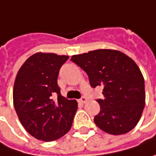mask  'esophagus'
I'll use <instances>...</instances> for the list:
<instances>
[{
	"label": "esophagus",
	"instance_id": "obj_1",
	"mask_svg": "<svg viewBox=\"0 0 156 156\" xmlns=\"http://www.w3.org/2000/svg\"><path fill=\"white\" fill-rule=\"evenodd\" d=\"M79 102H80V104H85V103L87 102V98H86V97H81V98L79 100Z\"/></svg>",
	"mask_w": 156,
	"mask_h": 156
}]
</instances>
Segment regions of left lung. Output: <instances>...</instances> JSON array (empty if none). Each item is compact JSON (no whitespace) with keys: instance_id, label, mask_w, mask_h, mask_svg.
<instances>
[{"instance_id":"1","label":"left lung","mask_w":156,"mask_h":156,"mask_svg":"<svg viewBox=\"0 0 156 156\" xmlns=\"http://www.w3.org/2000/svg\"><path fill=\"white\" fill-rule=\"evenodd\" d=\"M71 61L88 75L92 88L103 86L96 126L112 135L125 134L140 119L144 105V79L137 64L116 50L101 49L73 55Z\"/></svg>"}]
</instances>
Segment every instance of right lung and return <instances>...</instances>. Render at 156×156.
Masks as SVG:
<instances>
[{
	"label": "right lung",
	"instance_id": "obj_1",
	"mask_svg": "<svg viewBox=\"0 0 156 156\" xmlns=\"http://www.w3.org/2000/svg\"><path fill=\"white\" fill-rule=\"evenodd\" d=\"M68 58L67 55L37 52L17 72L14 106L22 126L38 140H55L72 126L77 103L63 97L57 85L59 70Z\"/></svg>",
	"mask_w": 156,
	"mask_h": 156
}]
</instances>
